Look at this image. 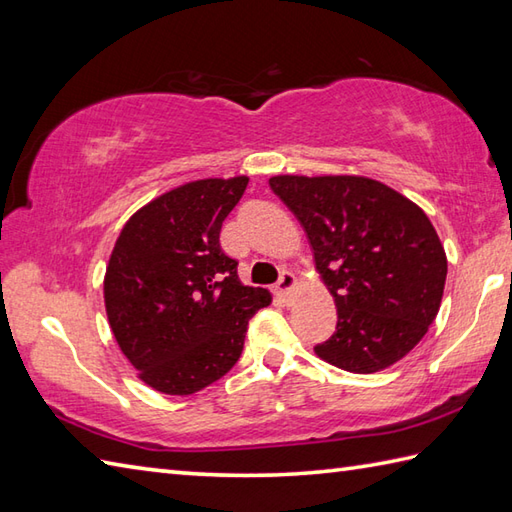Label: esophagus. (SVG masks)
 Here are the masks:
<instances>
[{
    "mask_svg": "<svg viewBox=\"0 0 512 512\" xmlns=\"http://www.w3.org/2000/svg\"><path fill=\"white\" fill-rule=\"evenodd\" d=\"M295 286H297V279H295V275L290 273V270H284V273H281V277H279V281H277V286H275V292L277 295L281 297V299H286L292 290H295Z\"/></svg>",
    "mask_w": 512,
    "mask_h": 512,
    "instance_id": "34e87169",
    "label": "esophagus"
}]
</instances>
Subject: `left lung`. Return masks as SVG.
<instances>
[{
    "instance_id": "8db88e82",
    "label": "left lung",
    "mask_w": 512,
    "mask_h": 512,
    "mask_svg": "<svg viewBox=\"0 0 512 512\" xmlns=\"http://www.w3.org/2000/svg\"><path fill=\"white\" fill-rule=\"evenodd\" d=\"M268 182L306 228L339 314L336 332L314 354L352 374L398 363L436 319L447 279V253L427 213L365 176Z\"/></svg>"
}]
</instances>
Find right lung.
<instances>
[{"label": "right lung", "mask_w": 512, "mask_h": 512, "mask_svg": "<svg viewBox=\"0 0 512 512\" xmlns=\"http://www.w3.org/2000/svg\"><path fill=\"white\" fill-rule=\"evenodd\" d=\"M246 184H180L140 206L116 239L103 279L107 321L138 378L160 394L189 396L222 378L242 354L248 319L273 301L239 281L220 246Z\"/></svg>", "instance_id": "add662e5"}]
</instances>
